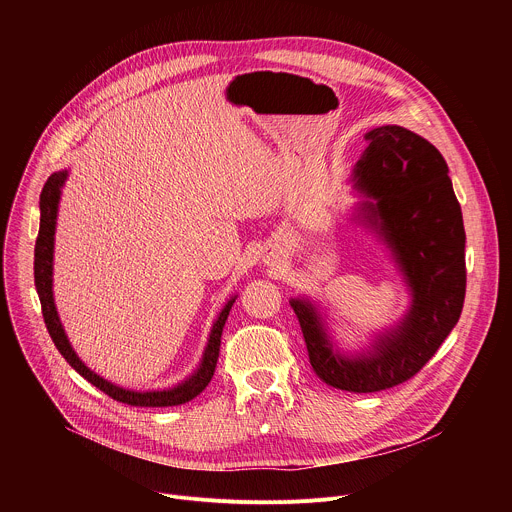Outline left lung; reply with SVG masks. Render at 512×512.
<instances>
[{"mask_svg":"<svg viewBox=\"0 0 512 512\" xmlns=\"http://www.w3.org/2000/svg\"><path fill=\"white\" fill-rule=\"evenodd\" d=\"M348 182L358 202L350 221L375 233L409 291L403 318L358 350H342L320 304L291 298L314 373L330 387L375 393L411 379L460 320L466 296V233L448 164L425 137L383 125Z\"/></svg>","mask_w":512,"mask_h":512,"instance_id":"8db88e82","label":"left lung"}]
</instances>
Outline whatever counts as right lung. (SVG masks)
I'll return each instance as SVG.
<instances>
[{"label":"right lung","mask_w":512,"mask_h":512,"mask_svg":"<svg viewBox=\"0 0 512 512\" xmlns=\"http://www.w3.org/2000/svg\"><path fill=\"white\" fill-rule=\"evenodd\" d=\"M66 178H68V170L54 172L42 188L40 231H38L36 249H34V283H36V291H38V298L42 304V316H44V322H46V328H48V334H50L54 346L58 348V352L64 356V360L70 364V367L75 369L83 379H87L91 385H95L99 391L113 397L115 401H121V403L133 405V407H174V405L188 403L190 399H194L196 395H200L206 389V385L210 383V379L214 375L218 350H221L223 328H225V322L229 318V312H231L237 296H231L227 300V304L223 306V310L218 312L216 320L212 322V328H210V334H208L198 367L194 369L192 375H188L178 385L168 387V389L135 391V389L119 387V385L103 379L95 371H91L87 364L79 358L75 348H72V344L64 332V326L56 312L54 289H52V283H54V233H56L58 204H60L62 186H64Z\"/></svg>","instance_id":"1"}]
</instances>
